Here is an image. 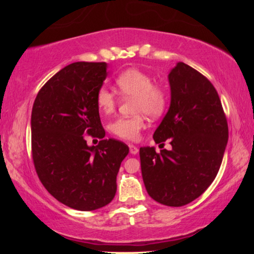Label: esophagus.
I'll use <instances>...</instances> for the list:
<instances>
[{
	"instance_id": "1",
	"label": "esophagus",
	"mask_w": 254,
	"mask_h": 254,
	"mask_svg": "<svg viewBox=\"0 0 254 254\" xmlns=\"http://www.w3.org/2000/svg\"><path fill=\"white\" fill-rule=\"evenodd\" d=\"M128 147H129V151H130L131 155H136L138 152V149H137V147H135V145L129 144Z\"/></svg>"
}]
</instances>
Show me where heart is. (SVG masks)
I'll list each match as a JSON object with an SVG mask.
<instances>
[{
	"mask_svg": "<svg viewBox=\"0 0 254 254\" xmlns=\"http://www.w3.org/2000/svg\"><path fill=\"white\" fill-rule=\"evenodd\" d=\"M118 92L125 97H134L133 117H120L111 124L112 134L126 141H135L145 127V117H161L168 106V92L164 86L154 83L148 72L137 68H128L116 78ZM96 104L104 114L116 110L117 97L106 86H100L96 93Z\"/></svg>",
	"mask_w": 254,
	"mask_h": 254,
	"instance_id": "b5f03b06",
	"label": "heart"
}]
</instances>
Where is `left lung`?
I'll return each instance as SVG.
<instances>
[{"mask_svg": "<svg viewBox=\"0 0 254 254\" xmlns=\"http://www.w3.org/2000/svg\"><path fill=\"white\" fill-rule=\"evenodd\" d=\"M171 103L154 133L171 150L140 148L145 190L157 202L182 207L199 197L220 170L229 137L228 123L216 89L184 62L169 74Z\"/></svg>", "mask_w": 254, "mask_h": 254, "instance_id": "left-lung-1", "label": "left lung"}]
</instances>
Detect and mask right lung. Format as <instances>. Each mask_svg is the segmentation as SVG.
<instances>
[{
  "label": "right lung",
  "instance_id": "right-lung-1",
  "mask_svg": "<svg viewBox=\"0 0 254 254\" xmlns=\"http://www.w3.org/2000/svg\"><path fill=\"white\" fill-rule=\"evenodd\" d=\"M105 62H74L38 92L31 114L32 158L41 184L58 201L76 210L98 209L113 200L117 175L129 148L109 138L89 147L85 137L103 138L96 93L107 72Z\"/></svg>",
  "mask_w": 254,
  "mask_h": 254
}]
</instances>
